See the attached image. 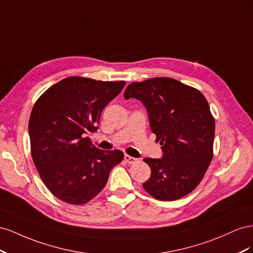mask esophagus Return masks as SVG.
<instances>
[{
    "label": "esophagus",
    "mask_w": 253,
    "mask_h": 253,
    "mask_svg": "<svg viewBox=\"0 0 253 253\" xmlns=\"http://www.w3.org/2000/svg\"><path fill=\"white\" fill-rule=\"evenodd\" d=\"M124 159L125 161L128 163V164H134L135 162H138V159H135L133 157H130L129 155H125L124 156Z\"/></svg>",
    "instance_id": "1"
}]
</instances>
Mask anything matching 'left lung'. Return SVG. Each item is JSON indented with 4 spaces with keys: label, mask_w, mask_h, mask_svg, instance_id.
<instances>
[{
    "label": "left lung",
    "mask_w": 253,
    "mask_h": 253,
    "mask_svg": "<svg viewBox=\"0 0 253 253\" xmlns=\"http://www.w3.org/2000/svg\"><path fill=\"white\" fill-rule=\"evenodd\" d=\"M124 97L146 107L151 131L162 145V159H144L151 169L144 190L162 201L186 196L213 159L215 121L208 100L199 90L169 77L132 83Z\"/></svg>",
    "instance_id": "left-lung-1"
}]
</instances>
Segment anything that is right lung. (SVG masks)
<instances>
[{"label": "right lung", "mask_w": 253, "mask_h": 253, "mask_svg": "<svg viewBox=\"0 0 253 253\" xmlns=\"http://www.w3.org/2000/svg\"><path fill=\"white\" fill-rule=\"evenodd\" d=\"M125 84L71 76L35 103L28 123L33 161L48 191L64 203L94 198L124 159L121 150L96 148L86 135L97 130L104 108Z\"/></svg>", "instance_id": "1"}]
</instances>
